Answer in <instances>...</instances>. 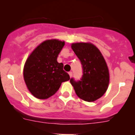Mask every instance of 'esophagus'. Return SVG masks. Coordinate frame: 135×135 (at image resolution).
Segmentation results:
<instances>
[{"mask_svg":"<svg viewBox=\"0 0 135 135\" xmlns=\"http://www.w3.org/2000/svg\"><path fill=\"white\" fill-rule=\"evenodd\" d=\"M72 74H73V73H72V71H69V75H70V78H71V76H72Z\"/></svg>","mask_w":135,"mask_h":135,"instance_id":"esophagus-1","label":"esophagus"}]
</instances>
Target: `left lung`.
Listing matches in <instances>:
<instances>
[{
  "mask_svg": "<svg viewBox=\"0 0 135 135\" xmlns=\"http://www.w3.org/2000/svg\"><path fill=\"white\" fill-rule=\"evenodd\" d=\"M71 49L82 64V78L70 79L76 95L85 101H95L103 96L108 89L109 75L103 55L90 43H74Z\"/></svg>",
  "mask_w": 135,
  "mask_h": 135,
  "instance_id": "left-lung-1",
  "label": "left lung"
}]
</instances>
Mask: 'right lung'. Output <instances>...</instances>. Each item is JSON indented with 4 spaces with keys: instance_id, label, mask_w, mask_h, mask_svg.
I'll use <instances>...</instances> for the list:
<instances>
[{
    "instance_id": "add662e5",
    "label": "right lung",
    "mask_w": 135,
    "mask_h": 135,
    "mask_svg": "<svg viewBox=\"0 0 135 135\" xmlns=\"http://www.w3.org/2000/svg\"><path fill=\"white\" fill-rule=\"evenodd\" d=\"M64 45L58 40H46L26 60L23 78L27 89L36 98H49L59 90L62 82L70 79L63 69L64 64L57 61Z\"/></svg>"
}]
</instances>
